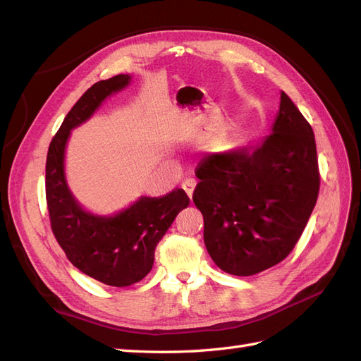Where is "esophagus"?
<instances>
[{
  "instance_id": "obj_1",
  "label": "esophagus",
  "mask_w": 361,
  "mask_h": 361,
  "mask_svg": "<svg viewBox=\"0 0 361 361\" xmlns=\"http://www.w3.org/2000/svg\"><path fill=\"white\" fill-rule=\"evenodd\" d=\"M182 188H183L185 192H187L188 197L192 199V192H194V190H195V180H194V179L183 180V182H182Z\"/></svg>"
}]
</instances>
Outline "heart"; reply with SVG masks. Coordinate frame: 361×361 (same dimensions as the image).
Segmentation results:
<instances>
[{"mask_svg":"<svg viewBox=\"0 0 361 361\" xmlns=\"http://www.w3.org/2000/svg\"><path fill=\"white\" fill-rule=\"evenodd\" d=\"M236 128H238V122H236L235 118L227 120V122H226L224 125L216 126L215 129L211 130L209 135H207V141H209V143L214 145V146L221 145L223 141H224L228 135H231Z\"/></svg>","mask_w":361,"mask_h":361,"instance_id":"obj_1","label":"heart"}]
</instances>
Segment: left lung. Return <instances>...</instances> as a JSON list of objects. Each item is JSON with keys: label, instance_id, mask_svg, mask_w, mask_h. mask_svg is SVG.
Segmentation results:
<instances>
[{"label": "left lung", "instance_id": "1", "mask_svg": "<svg viewBox=\"0 0 361 361\" xmlns=\"http://www.w3.org/2000/svg\"><path fill=\"white\" fill-rule=\"evenodd\" d=\"M195 176L192 200L211 259L228 274H257L290 253L318 199L312 126L281 92L269 135L209 155Z\"/></svg>", "mask_w": 361, "mask_h": 361}]
</instances>
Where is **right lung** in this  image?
Listing matches in <instances>:
<instances>
[{"mask_svg":"<svg viewBox=\"0 0 361 361\" xmlns=\"http://www.w3.org/2000/svg\"><path fill=\"white\" fill-rule=\"evenodd\" d=\"M133 76L120 73L93 84L64 117L47 157V202L54 236L72 265L108 286L143 280L154 267L155 248L176 215L190 204L183 190L161 197L141 195L125 209L97 215L73 197L64 173L72 129L87 122L106 97L122 92Z\"/></svg>","mask_w":361,"mask_h":361,"instance_id":"add662e5","label":"right lung"}]
</instances>
